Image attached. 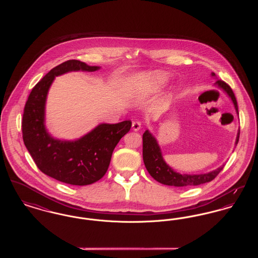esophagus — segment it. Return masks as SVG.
<instances>
[{
  "mask_svg": "<svg viewBox=\"0 0 258 258\" xmlns=\"http://www.w3.org/2000/svg\"><path fill=\"white\" fill-rule=\"evenodd\" d=\"M140 128H141V123H140V122H138V121L133 122V130H134L135 132L139 131Z\"/></svg>",
  "mask_w": 258,
  "mask_h": 258,
  "instance_id": "esophagus-1",
  "label": "esophagus"
}]
</instances>
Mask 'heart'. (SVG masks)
<instances>
[{
    "label": "heart",
    "mask_w": 258,
    "mask_h": 258,
    "mask_svg": "<svg viewBox=\"0 0 258 258\" xmlns=\"http://www.w3.org/2000/svg\"><path fill=\"white\" fill-rule=\"evenodd\" d=\"M168 80V76L163 73L156 72L145 76L142 80H139L137 84L140 92L150 93L155 92L163 86Z\"/></svg>",
    "instance_id": "1"
}]
</instances>
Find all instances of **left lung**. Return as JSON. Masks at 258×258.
I'll return each instance as SVG.
<instances>
[{
    "instance_id": "obj_1",
    "label": "left lung",
    "mask_w": 258,
    "mask_h": 258,
    "mask_svg": "<svg viewBox=\"0 0 258 258\" xmlns=\"http://www.w3.org/2000/svg\"><path fill=\"white\" fill-rule=\"evenodd\" d=\"M212 76H216V74L212 73ZM216 85L221 90H223L228 95V97L231 98L235 110L237 112V114H239L237 100L230 86H228L225 82L221 80H218L216 82ZM239 136H240V130L237 134L235 145L238 144ZM143 160L148 172L156 181H158L160 184L174 185V186H190V185H198V184L208 183L212 180H214L223 168V165H222L214 171L205 173V174H192V175L180 174L175 171L163 160L161 150L158 144L157 139L148 130L143 134Z\"/></svg>"
}]
</instances>
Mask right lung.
<instances>
[{
	"label": "right lung",
	"mask_w": 258,
	"mask_h": 258,
	"mask_svg": "<svg viewBox=\"0 0 258 258\" xmlns=\"http://www.w3.org/2000/svg\"><path fill=\"white\" fill-rule=\"evenodd\" d=\"M99 67L69 60L53 68L36 86L25 104L22 135L38 169L51 178L74 185L91 184L101 179L110 164L114 149L132 127L131 121L100 123L74 141L59 140L47 133L45 102L56 76L70 72H96Z\"/></svg>",
	"instance_id": "obj_1"
}]
</instances>
